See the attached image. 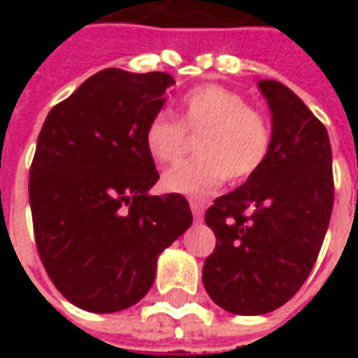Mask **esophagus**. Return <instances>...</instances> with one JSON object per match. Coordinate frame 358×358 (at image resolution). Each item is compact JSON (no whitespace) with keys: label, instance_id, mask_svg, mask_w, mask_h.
<instances>
[{"label":"esophagus","instance_id":"obj_1","mask_svg":"<svg viewBox=\"0 0 358 358\" xmlns=\"http://www.w3.org/2000/svg\"><path fill=\"white\" fill-rule=\"evenodd\" d=\"M189 207H192V213H194V218L197 222H201L203 218V203H197V201H192L189 203Z\"/></svg>","mask_w":358,"mask_h":358}]
</instances>
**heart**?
<instances>
[{"mask_svg": "<svg viewBox=\"0 0 358 358\" xmlns=\"http://www.w3.org/2000/svg\"><path fill=\"white\" fill-rule=\"evenodd\" d=\"M197 136V157L164 171L161 186L171 194L205 201L226 178L245 182L263 169L272 148V128L261 110L232 90L203 84L178 103V120L155 115L145 126L143 141L157 163L176 161Z\"/></svg>", "mask_w": 358, "mask_h": 358, "instance_id": "heart-1", "label": "heart"}]
</instances>
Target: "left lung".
Wrapping results in <instances>:
<instances>
[{
    "label": "left lung",
    "mask_w": 358,
    "mask_h": 358,
    "mask_svg": "<svg viewBox=\"0 0 358 358\" xmlns=\"http://www.w3.org/2000/svg\"><path fill=\"white\" fill-rule=\"evenodd\" d=\"M259 88L272 110V148L263 169L215 199L205 222L217 248L203 285L234 315H264L292 299L315 266L334 207L330 138L292 90Z\"/></svg>",
    "instance_id": "left-lung-1"
}]
</instances>
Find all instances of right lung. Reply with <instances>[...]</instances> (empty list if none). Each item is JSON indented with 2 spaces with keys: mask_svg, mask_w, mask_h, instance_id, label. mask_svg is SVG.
I'll use <instances>...</instances> for the list:
<instances>
[{
  "mask_svg": "<svg viewBox=\"0 0 358 358\" xmlns=\"http://www.w3.org/2000/svg\"><path fill=\"white\" fill-rule=\"evenodd\" d=\"M166 73L105 69L43 122L28 178L38 255L73 305L117 313L153 285L157 257L192 226L184 195H149L159 172L143 132Z\"/></svg>",
  "mask_w": 358,
  "mask_h": 358,
  "instance_id": "obj_1",
  "label": "right lung"
}]
</instances>
